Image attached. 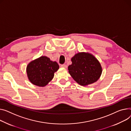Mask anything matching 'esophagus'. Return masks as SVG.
<instances>
[{"label": "esophagus", "instance_id": "obj_1", "mask_svg": "<svg viewBox=\"0 0 131 131\" xmlns=\"http://www.w3.org/2000/svg\"><path fill=\"white\" fill-rule=\"evenodd\" d=\"M61 67H63V68H67V65L66 64H62L61 65Z\"/></svg>", "mask_w": 131, "mask_h": 131}]
</instances>
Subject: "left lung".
Segmentation results:
<instances>
[{"mask_svg":"<svg viewBox=\"0 0 131 131\" xmlns=\"http://www.w3.org/2000/svg\"><path fill=\"white\" fill-rule=\"evenodd\" d=\"M68 72L73 79L81 85L86 86L96 82L102 74L100 63L93 55L79 53L71 59Z\"/></svg>","mask_w":131,"mask_h":131,"instance_id":"obj_1","label":"left lung"}]
</instances>
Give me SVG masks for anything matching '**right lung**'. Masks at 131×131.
<instances>
[{"label": "right lung", "mask_w": 131, "mask_h": 131, "mask_svg": "<svg viewBox=\"0 0 131 131\" xmlns=\"http://www.w3.org/2000/svg\"><path fill=\"white\" fill-rule=\"evenodd\" d=\"M58 68L59 65L57 62L51 61L47 57L41 56L28 65L27 73L32 84L42 87L53 79L54 73Z\"/></svg>", "instance_id": "obj_1"}]
</instances>
